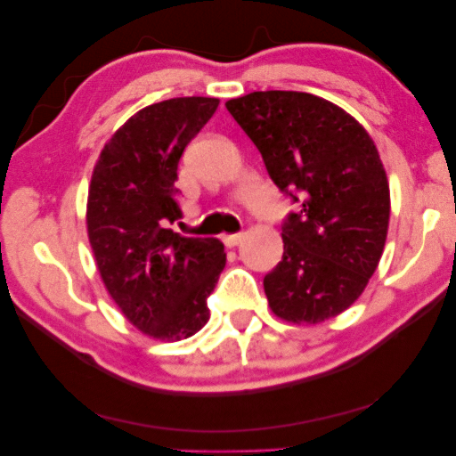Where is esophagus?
Masks as SVG:
<instances>
[{
	"label": "esophagus",
	"mask_w": 456,
	"mask_h": 456,
	"mask_svg": "<svg viewBox=\"0 0 456 456\" xmlns=\"http://www.w3.org/2000/svg\"><path fill=\"white\" fill-rule=\"evenodd\" d=\"M242 238H244V234L238 232V234H226V236L222 238V240H224V244H226L228 248H232V247H236V244L242 242Z\"/></svg>",
	"instance_id": "1"
}]
</instances>
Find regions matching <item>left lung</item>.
<instances>
[{
	"label": "left lung",
	"instance_id": "left-lung-1",
	"mask_svg": "<svg viewBox=\"0 0 456 456\" xmlns=\"http://www.w3.org/2000/svg\"><path fill=\"white\" fill-rule=\"evenodd\" d=\"M226 108L296 204L281 226V261L263 279L271 310L293 324L338 316L367 287L387 238L389 185L373 140L304 91H255Z\"/></svg>",
	"mask_w": 456,
	"mask_h": 456
}]
</instances>
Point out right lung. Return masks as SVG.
<instances>
[{
	"instance_id": "obj_1",
	"label": "right lung",
	"mask_w": 456,
	"mask_h": 456,
	"mask_svg": "<svg viewBox=\"0 0 456 456\" xmlns=\"http://www.w3.org/2000/svg\"><path fill=\"white\" fill-rule=\"evenodd\" d=\"M220 100L175 97L140 110L103 146L89 185L87 234L111 299L138 330L193 336L226 265L218 238L173 232L179 159Z\"/></svg>"
}]
</instances>
